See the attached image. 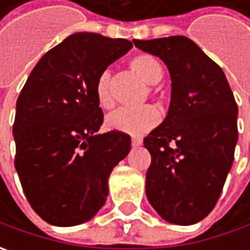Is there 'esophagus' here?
Wrapping results in <instances>:
<instances>
[{
  "instance_id": "1",
  "label": "esophagus",
  "mask_w": 250,
  "mask_h": 250,
  "mask_svg": "<svg viewBox=\"0 0 250 250\" xmlns=\"http://www.w3.org/2000/svg\"><path fill=\"white\" fill-rule=\"evenodd\" d=\"M140 145H142V139L133 136V138H132V146H133V147H139Z\"/></svg>"
}]
</instances>
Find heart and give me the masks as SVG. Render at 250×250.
I'll return each mask as SVG.
<instances>
[{
  "label": "heart",
  "instance_id": "1",
  "mask_svg": "<svg viewBox=\"0 0 250 250\" xmlns=\"http://www.w3.org/2000/svg\"><path fill=\"white\" fill-rule=\"evenodd\" d=\"M130 66L147 84H157L163 78V68L160 62L150 54H139L132 58ZM96 97L103 108L114 107V97L111 93V72L108 69L99 75L96 86ZM159 112L154 107L145 105L140 108H120L110 114L105 120L111 130L128 133L133 136L143 135L159 122Z\"/></svg>",
  "mask_w": 250,
  "mask_h": 250
}]
</instances>
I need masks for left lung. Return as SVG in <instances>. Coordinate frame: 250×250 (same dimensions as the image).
<instances>
[{
  "label": "left lung",
  "instance_id": "1",
  "mask_svg": "<svg viewBox=\"0 0 250 250\" xmlns=\"http://www.w3.org/2000/svg\"><path fill=\"white\" fill-rule=\"evenodd\" d=\"M159 57L171 76L167 117L143 143L151 164L146 196L163 220L202 221L214 208L232 167L238 107L223 69L184 36L133 40Z\"/></svg>",
  "mask_w": 250,
  "mask_h": 250
}]
</instances>
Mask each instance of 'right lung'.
<instances>
[{
  "instance_id": "right-lung-1",
  "label": "right lung",
  "mask_w": 250,
  "mask_h": 250,
  "mask_svg": "<svg viewBox=\"0 0 250 250\" xmlns=\"http://www.w3.org/2000/svg\"><path fill=\"white\" fill-rule=\"evenodd\" d=\"M132 48L125 39L75 33L40 58L16 101L15 168L30 206L48 224L73 227L97 214L130 136L99 133L96 81Z\"/></svg>"
}]
</instances>
